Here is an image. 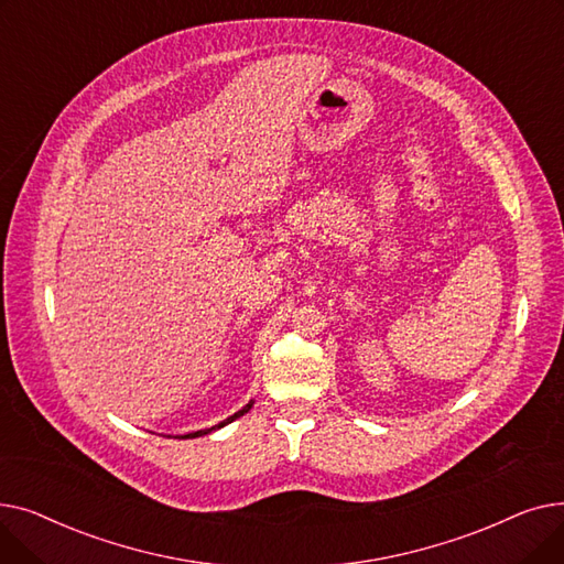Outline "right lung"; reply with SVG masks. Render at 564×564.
Returning a JSON list of instances; mask_svg holds the SVG:
<instances>
[{
    "label": "right lung",
    "instance_id": "1",
    "mask_svg": "<svg viewBox=\"0 0 564 564\" xmlns=\"http://www.w3.org/2000/svg\"><path fill=\"white\" fill-rule=\"evenodd\" d=\"M253 406V400L247 404V406H242L240 411H237V413H232V416L230 419H226V421H221L219 425H215V427H207V430H198V432H192V434H185V436H181V438H196V436H203V434H210V432H215V430H219V427H224V425H228V423H232L235 419H240V416H245V413L249 411Z\"/></svg>",
    "mask_w": 564,
    "mask_h": 564
}]
</instances>
